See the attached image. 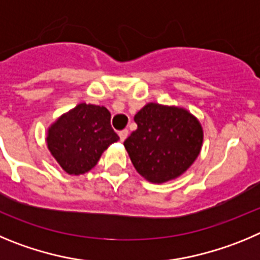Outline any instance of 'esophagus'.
<instances>
[{
  "mask_svg": "<svg viewBox=\"0 0 260 260\" xmlns=\"http://www.w3.org/2000/svg\"><path fill=\"white\" fill-rule=\"evenodd\" d=\"M128 135H129V132H128V129L120 131V132H119V137H120V141H121V142L124 141V140L128 137Z\"/></svg>",
  "mask_w": 260,
  "mask_h": 260,
  "instance_id": "esophagus-1",
  "label": "esophagus"
}]
</instances>
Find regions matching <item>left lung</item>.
I'll use <instances>...</instances> for the list:
<instances>
[{
  "mask_svg": "<svg viewBox=\"0 0 260 260\" xmlns=\"http://www.w3.org/2000/svg\"><path fill=\"white\" fill-rule=\"evenodd\" d=\"M137 129L124 141L136 171L163 184L185 174L202 149L203 129L184 107L149 102L135 115Z\"/></svg>",
  "mask_w": 260,
  "mask_h": 260,
  "instance_id": "obj_1",
  "label": "left lung"
}]
</instances>
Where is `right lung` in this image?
Instances as JSON below:
<instances>
[{"instance_id":"obj_1","label":"right lung","mask_w":260,"mask_h":260,"mask_svg":"<svg viewBox=\"0 0 260 260\" xmlns=\"http://www.w3.org/2000/svg\"><path fill=\"white\" fill-rule=\"evenodd\" d=\"M105 106L81 102L53 121L46 132V145L66 174L79 176L92 170L102 153L119 140L110 124Z\"/></svg>"}]
</instances>
